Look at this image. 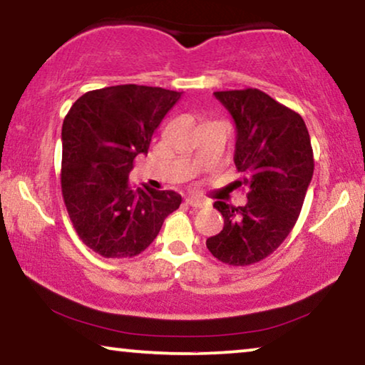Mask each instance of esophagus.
Segmentation results:
<instances>
[{
	"label": "esophagus",
	"instance_id": "34e87169",
	"mask_svg": "<svg viewBox=\"0 0 365 365\" xmlns=\"http://www.w3.org/2000/svg\"><path fill=\"white\" fill-rule=\"evenodd\" d=\"M185 203L188 205V207H193V208H203L205 203L203 200H200V198H195V197H188L187 200H185Z\"/></svg>",
	"mask_w": 365,
	"mask_h": 365
}]
</instances>
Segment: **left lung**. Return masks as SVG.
Instances as JSON below:
<instances>
[{
    "label": "left lung",
    "mask_w": 365,
    "mask_h": 365,
    "mask_svg": "<svg viewBox=\"0 0 365 365\" xmlns=\"http://www.w3.org/2000/svg\"><path fill=\"white\" fill-rule=\"evenodd\" d=\"M215 97L235 119V165L248 202L213 203L225 225L207 240V248L225 264L250 266L278 250L294 228L314 155L302 117L266 92L248 87L218 91Z\"/></svg>",
    "instance_id": "8db88e82"
}]
</instances>
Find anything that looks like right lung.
I'll return each instance as SVG.
<instances>
[{
  "label": "right lung",
  "mask_w": 365,
  "mask_h": 365,
  "mask_svg": "<svg viewBox=\"0 0 365 365\" xmlns=\"http://www.w3.org/2000/svg\"><path fill=\"white\" fill-rule=\"evenodd\" d=\"M182 92L137 84L86 92L63 124L61 190L82 243L104 258H132L157 238L182 197L132 187L133 158Z\"/></svg>",
  "instance_id": "add662e5"
}]
</instances>
